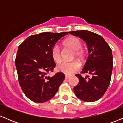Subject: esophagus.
Segmentation results:
<instances>
[{"mask_svg":"<svg viewBox=\"0 0 123 123\" xmlns=\"http://www.w3.org/2000/svg\"><path fill=\"white\" fill-rule=\"evenodd\" d=\"M70 77L71 76H69V75H66V76H65V79H69Z\"/></svg>","mask_w":123,"mask_h":123,"instance_id":"esophagus-1","label":"esophagus"}]
</instances>
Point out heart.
<instances>
[{"instance_id":"obj_1","label":"heart","mask_w":123,"mask_h":123,"mask_svg":"<svg viewBox=\"0 0 123 123\" xmlns=\"http://www.w3.org/2000/svg\"><path fill=\"white\" fill-rule=\"evenodd\" d=\"M64 44L66 46L69 47L75 51V56L79 60H82L84 56V52L81 49L82 47V44L81 41L76 37H70L65 40ZM51 56L52 59L55 61V62L59 63L62 60V55H61V50L60 47L57 44H55L52 47L51 49ZM80 68V65L78 62L76 61L68 62H63L61 63L58 67L57 69L60 72L67 75H71L76 71H78Z\"/></svg>"}]
</instances>
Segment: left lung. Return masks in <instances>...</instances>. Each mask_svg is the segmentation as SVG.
Returning a JSON list of instances; mask_svg holds the SVG:
<instances>
[{
	"label": "left lung",
	"mask_w": 123,
	"mask_h": 123,
	"mask_svg": "<svg viewBox=\"0 0 123 123\" xmlns=\"http://www.w3.org/2000/svg\"><path fill=\"white\" fill-rule=\"evenodd\" d=\"M86 43L89 56L81 73L76 74L79 81L74 87L75 95L81 100L92 102L102 97L109 86L113 69L112 50L101 36L87 30L69 32Z\"/></svg>",
	"instance_id": "8db88e82"
}]
</instances>
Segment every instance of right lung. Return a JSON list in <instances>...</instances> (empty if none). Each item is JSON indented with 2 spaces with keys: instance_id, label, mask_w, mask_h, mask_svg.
Wrapping results in <instances>:
<instances>
[{
  "instance_id": "1",
  "label": "right lung",
  "mask_w": 123,
  "mask_h": 123,
  "mask_svg": "<svg viewBox=\"0 0 123 123\" xmlns=\"http://www.w3.org/2000/svg\"><path fill=\"white\" fill-rule=\"evenodd\" d=\"M68 32H46L28 37L18 47L15 65L21 89L29 99L44 103L55 96L65 79L63 73L53 76L49 73L56 66L51 56L52 47Z\"/></svg>"
}]
</instances>
